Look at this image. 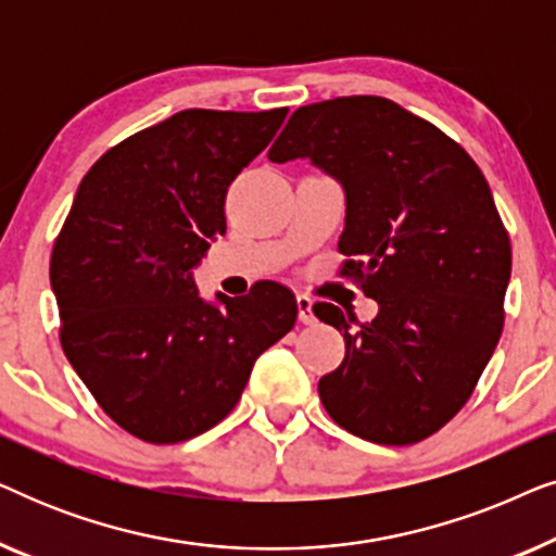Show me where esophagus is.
Instances as JSON below:
<instances>
[{
  "label": "esophagus",
  "mask_w": 556,
  "mask_h": 556,
  "mask_svg": "<svg viewBox=\"0 0 556 556\" xmlns=\"http://www.w3.org/2000/svg\"><path fill=\"white\" fill-rule=\"evenodd\" d=\"M295 303H299V321L301 324H314L316 321L314 301H311L306 293H299V295H295Z\"/></svg>",
  "instance_id": "34e87169"
}]
</instances>
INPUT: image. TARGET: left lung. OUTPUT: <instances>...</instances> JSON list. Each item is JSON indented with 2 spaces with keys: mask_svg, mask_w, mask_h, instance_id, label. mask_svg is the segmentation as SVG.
<instances>
[{
  "mask_svg": "<svg viewBox=\"0 0 556 556\" xmlns=\"http://www.w3.org/2000/svg\"><path fill=\"white\" fill-rule=\"evenodd\" d=\"M268 159H311L344 187L341 276L379 303L359 331L331 303L314 306L346 344L318 382L326 413L379 445L430 438L473 394L504 331L511 242L483 172L379 96L301 105Z\"/></svg>",
  "mask_w": 556,
  "mask_h": 556,
  "instance_id": "1",
  "label": "left lung"
}]
</instances>
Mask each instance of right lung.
Listing matches in <instances>:
<instances>
[{
    "label": "right lung",
    "instance_id": "add662e5",
    "mask_svg": "<svg viewBox=\"0 0 556 556\" xmlns=\"http://www.w3.org/2000/svg\"><path fill=\"white\" fill-rule=\"evenodd\" d=\"M288 109H189L105 151L83 177L50 257L60 344L98 405L134 438L172 445L238 405L265 349L293 329L295 295L261 280L204 303L192 270L225 235L232 179Z\"/></svg>",
    "mask_w": 556,
    "mask_h": 556
}]
</instances>
